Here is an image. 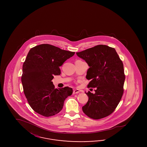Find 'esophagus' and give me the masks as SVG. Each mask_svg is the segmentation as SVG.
Returning a JSON list of instances; mask_svg holds the SVG:
<instances>
[{
	"label": "esophagus",
	"mask_w": 147,
	"mask_h": 147,
	"mask_svg": "<svg viewBox=\"0 0 147 147\" xmlns=\"http://www.w3.org/2000/svg\"><path fill=\"white\" fill-rule=\"evenodd\" d=\"M80 92V90H79V89H74V90H73V94H75L79 93Z\"/></svg>",
	"instance_id": "esophagus-1"
}]
</instances>
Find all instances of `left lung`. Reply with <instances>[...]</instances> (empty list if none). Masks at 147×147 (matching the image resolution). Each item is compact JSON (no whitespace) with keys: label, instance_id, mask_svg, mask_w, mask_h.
Here are the masks:
<instances>
[{"label":"left lung","instance_id":"1","mask_svg":"<svg viewBox=\"0 0 147 147\" xmlns=\"http://www.w3.org/2000/svg\"><path fill=\"white\" fill-rule=\"evenodd\" d=\"M89 66L86 78L88 88L95 93H86L89 99L82 107L89 117L98 120L111 115L122 97L125 80L123 64L114 48L98 45L76 53Z\"/></svg>","mask_w":147,"mask_h":147}]
</instances>
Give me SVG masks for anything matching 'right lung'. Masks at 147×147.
Here are the masks:
<instances>
[{
  "mask_svg": "<svg viewBox=\"0 0 147 147\" xmlns=\"http://www.w3.org/2000/svg\"><path fill=\"white\" fill-rule=\"evenodd\" d=\"M74 54L49 44L30 50L22 66V82L28 104L37 113L45 117L57 114L73 93L68 87L55 88L52 80L61 74L59 67Z\"/></svg>",
  "mask_w": 147,
  "mask_h": 147,
  "instance_id": "obj_1",
  "label": "right lung"
}]
</instances>
